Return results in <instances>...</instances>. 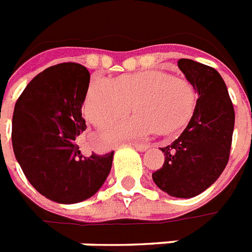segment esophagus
<instances>
[{"label":"esophagus","mask_w":252,"mask_h":252,"mask_svg":"<svg viewBox=\"0 0 252 252\" xmlns=\"http://www.w3.org/2000/svg\"><path fill=\"white\" fill-rule=\"evenodd\" d=\"M133 148L138 152H146V150L149 149V146L148 145H142V144H133Z\"/></svg>","instance_id":"1"}]
</instances>
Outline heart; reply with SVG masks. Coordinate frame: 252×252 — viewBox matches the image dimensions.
<instances>
[{
    "label": "heart",
    "instance_id": "1",
    "mask_svg": "<svg viewBox=\"0 0 252 252\" xmlns=\"http://www.w3.org/2000/svg\"><path fill=\"white\" fill-rule=\"evenodd\" d=\"M133 106L136 116L103 130L108 141L137 140L158 130L172 134L192 118L196 91L191 82L161 70L134 73L116 82L96 77L90 82L84 102V114L96 126L124 118Z\"/></svg>",
    "mask_w": 252,
    "mask_h": 252
}]
</instances>
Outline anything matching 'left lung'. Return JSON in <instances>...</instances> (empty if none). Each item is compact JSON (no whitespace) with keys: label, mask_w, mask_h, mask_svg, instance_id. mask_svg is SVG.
<instances>
[{"label":"left lung","mask_w":252,"mask_h":252,"mask_svg":"<svg viewBox=\"0 0 252 252\" xmlns=\"http://www.w3.org/2000/svg\"><path fill=\"white\" fill-rule=\"evenodd\" d=\"M178 66L199 94L191 120L179 137L161 148L165 163L153 172L167 195L189 199L209 188L226 167L234 130V107L216 69L189 59Z\"/></svg>","instance_id":"1"}]
</instances>
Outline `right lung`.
<instances>
[{"mask_svg": "<svg viewBox=\"0 0 252 252\" xmlns=\"http://www.w3.org/2000/svg\"><path fill=\"white\" fill-rule=\"evenodd\" d=\"M89 84L84 65H53L33 77L14 107L15 158L32 187L56 203L89 199L111 171L114 152L85 157L76 144L86 129L82 104Z\"/></svg>", "mask_w": 252, "mask_h": 252, "instance_id": "add662e5", "label": "right lung"}]
</instances>
